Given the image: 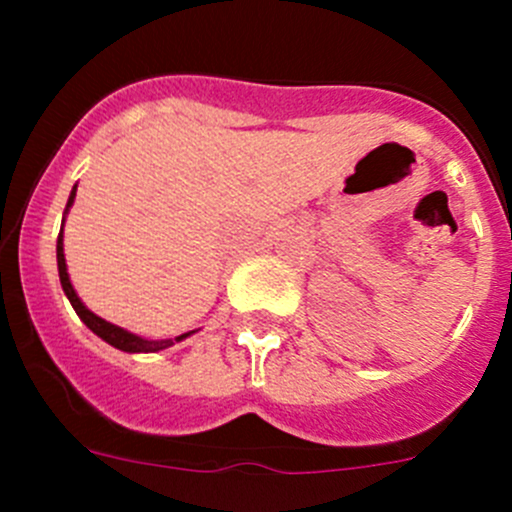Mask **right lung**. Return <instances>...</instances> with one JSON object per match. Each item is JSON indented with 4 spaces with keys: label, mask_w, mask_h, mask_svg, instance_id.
Here are the masks:
<instances>
[{
    "label": "right lung",
    "mask_w": 512,
    "mask_h": 512,
    "mask_svg": "<svg viewBox=\"0 0 512 512\" xmlns=\"http://www.w3.org/2000/svg\"><path fill=\"white\" fill-rule=\"evenodd\" d=\"M74 195H76V185L74 190H71L69 195V203H66V210L71 208V203H74ZM56 262H59V280H61V287H64L66 297H69L71 307L76 309V314L81 317V322L86 324V327L91 329V332L98 334V337L103 339V342H108L111 347L121 349V352H160V349L170 347L173 344V339H160V342H148V339H141L136 337V334L126 332V329L116 327V324L106 322V319L96 317L91 309L84 307V302L79 299V294L74 292V287H71L69 282V272H66V260H64V235L59 232V240H56ZM183 337H188V334H183ZM183 337H178L175 342H180Z\"/></svg>",
    "instance_id": "add662e5"
}]
</instances>
